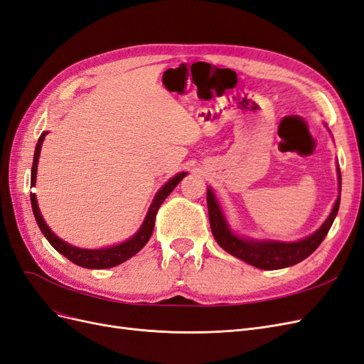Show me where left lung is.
Masks as SVG:
<instances>
[{
	"mask_svg": "<svg viewBox=\"0 0 364 364\" xmlns=\"http://www.w3.org/2000/svg\"><path fill=\"white\" fill-rule=\"evenodd\" d=\"M338 182L341 185L340 170H338ZM206 203H208V214H209V225H211L213 235L220 247L225 249L230 255H234L245 262L250 264L253 267L262 270H277L294 266V264L304 261L311 253L321 246L325 240L329 228L333 226L334 218L338 213L340 197H337L336 205L331 214L326 218V222L321 226V229L314 232L311 237H308L297 243H278V241H250L235 237L230 229L228 228L226 220L222 214V209L218 206V202L211 190L206 193Z\"/></svg>",
	"mask_w": 364,
	"mask_h": 364,
	"instance_id": "8db88e82",
	"label": "left lung"
}]
</instances>
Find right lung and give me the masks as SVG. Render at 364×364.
<instances>
[{"label": "right lung", "mask_w": 364, "mask_h": 364, "mask_svg": "<svg viewBox=\"0 0 364 364\" xmlns=\"http://www.w3.org/2000/svg\"><path fill=\"white\" fill-rule=\"evenodd\" d=\"M47 132H43V134L39 136L38 139V144L35 149V156H33V167H31V179H30V186H35L36 183V170H38V159H39V153H41V147H42V142L43 138H46ZM186 173H181L178 176H174L173 179H170L167 183H165L162 188L158 191L155 200H153L147 217L144 220V223H142L141 229L136 232V235L134 238H130L124 243H121L118 246H112V247H107V249H98V250H87V249H79V247H74L65 243L59 237L54 235L51 232V229L46 225L43 222V218L39 213V208H38V202H36V196L35 194H30V200H31V208H33V214H35L36 218V223L41 229V232L46 235V238L48 240V243L56 249L59 253H62L63 257H67L71 262L77 264V266L85 267V269H109V267H115L118 264L124 262L126 259L132 258L138 253L142 247L146 246L147 241L151 237L153 232V228H155V220H156V214H158V209L162 205V202L167 199V196L178 186V183L185 178Z\"/></svg>", "instance_id": "1"}]
</instances>
